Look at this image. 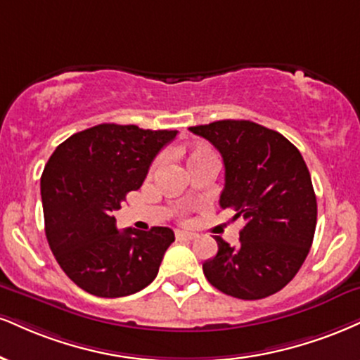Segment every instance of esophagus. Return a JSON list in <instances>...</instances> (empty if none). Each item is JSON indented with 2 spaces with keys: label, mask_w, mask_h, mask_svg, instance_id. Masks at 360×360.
Returning <instances> with one entry per match:
<instances>
[{
  "label": "esophagus",
  "mask_w": 360,
  "mask_h": 360,
  "mask_svg": "<svg viewBox=\"0 0 360 360\" xmlns=\"http://www.w3.org/2000/svg\"><path fill=\"white\" fill-rule=\"evenodd\" d=\"M196 236H198L196 233H191V231H176L177 240H194Z\"/></svg>",
  "instance_id": "esophagus-1"
}]
</instances>
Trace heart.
Masks as SVG:
<instances>
[{
    "label": "heart",
    "instance_id": "1",
    "mask_svg": "<svg viewBox=\"0 0 360 360\" xmlns=\"http://www.w3.org/2000/svg\"><path fill=\"white\" fill-rule=\"evenodd\" d=\"M210 158H214V154L211 153L207 147H194L191 153L188 154V166H193V164L201 162V161H205V159H210ZM158 164H159V161H155L153 169L158 167Z\"/></svg>",
    "mask_w": 360,
    "mask_h": 360
}]
</instances>
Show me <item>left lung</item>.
Listing matches in <instances>:
<instances>
[{
  "label": "left lung",
  "instance_id": "obj_1",
  "mask_svg": "<svg viewBox=\"0 0 360 360\" xmlns=\"http://www.w3.org/2000/svg\"><path fill=\"white\" fill-rule=\"evenodd\" d=\"M210 141L224 162L221 210L245 219L240 243L214 236L218 253L202 263L205 276L241 300L280 292L304 265L317 224V198L310 172L280 132L251 120H218L189 127Z\"/></svg>",
  "mask_w": 360,
  "mask_h": 360
}]
</instances>
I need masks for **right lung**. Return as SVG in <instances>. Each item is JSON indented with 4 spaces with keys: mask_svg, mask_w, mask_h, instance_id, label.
Listing matches in <instances>:
<instances>
[{
    "mask_svg": "<svg viewBox=\"0 0 360 360\" xmlns=\"http://www.w3.org/2000/svg\"><path fill=\"white\" fill-rule=\"evenodd\" d=\"M177 131L98 124L73 134L41 174L46 240L65 275L95 297L132 295L158 276L171 228L119 231L114 213Z\"/></svg>",
    "mask_w": 360,
    "mask_h": 360,
    "instance_id": "obj_1",
    "label": "right lung"
}]
</instances>
